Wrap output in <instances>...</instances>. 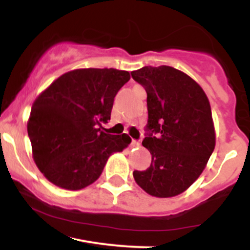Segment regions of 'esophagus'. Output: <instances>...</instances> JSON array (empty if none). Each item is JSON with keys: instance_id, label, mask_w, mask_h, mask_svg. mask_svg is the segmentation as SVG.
<instances>
[{"instance_id": "obj_1", "label": "esophagus", "mask_w": 250, "mask_h": 250, "mask_svg": "<svg viewBox=\"0 0 250 250\" xmlns=\"http://www.w3.org/2000/svg\"><path fill=\"white\" fill-rule=\"evenodd\" d=\"M131 147L133 148H137V147H140V146H141V142H140V140H133V141H131Z\"/></svg>"}]
</instances>
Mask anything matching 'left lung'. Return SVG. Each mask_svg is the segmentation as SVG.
Instances as JSON below:
<instances>
[{
    "mask_svg": "<svg viewBox=\"0 0 250 250\" xmlns=\"http://www.w3.org/2000/svg\"><path fill=\"white\" fill-rule=\"evenodd\" d=\"M131 76L147 91L142 145L151 154L150 167L135 170L134 179L151 196H176L197 180L214 151L208 97L191 77L169 65L143 67Z\"/></svg>",
    "mask_w": 250,
    "mask_h": 250,
    "instance_id": "left-lung-1",
    "label": "left lung"
}]
</instances>
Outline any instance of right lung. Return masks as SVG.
<instances>
[{"mask_svg":"<svg viewBox=\"0 0 250 250\" xmlns=\"http://www.w3.org/2000/svg\"><path fill=\"white\" fill-rule=\"evenodd\" d=\"M130 80L125 70L88 68L63 74L31 107L28 135L37 168L51 183L79 190L99 179L109 156L127 148V134L101 130L114 97Z\"/></svg>","mask_w":250,"mask_h":250,"instance_id":"right-lung-1","label":"right lung"}]
</instances>
